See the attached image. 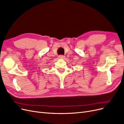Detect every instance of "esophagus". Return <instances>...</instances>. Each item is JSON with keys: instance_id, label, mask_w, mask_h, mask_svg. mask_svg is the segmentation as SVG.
<instances>
[{"instance_id": "34e87169", "label": "esophagus", "mask_w": 124, "mask_h": 124, "mask_svg": "<svg viewBox=\"0 0 124 124\" xmlns=\"http://www.w3.org/2000/svg\"><path fill=\"white\" fill-rule=\"evenodd\" d=\"M64 58H65V56L63 55H60L59 56V58H60V59H64Z\"/></svg>"}]
</instances>
